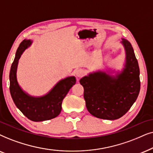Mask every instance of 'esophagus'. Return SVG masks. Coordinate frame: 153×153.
<instances>
[{"label": "esophagus", "instance_id": "obj_1", "mask_svg": "<svg viewBox=\"0 0 153 153\" xmlns=\"http://www.w3.org/2000/svg\"><path fill=\"white\" fill-rule=\"evenodd\" d=\"M84 74H85L84 71H83L82 69H78V70L75 71V75H76V76L78 77V78H80V77L83 76Z\"/></svg>", "mask_w": 153, "mask_h": 153}]
</instances>
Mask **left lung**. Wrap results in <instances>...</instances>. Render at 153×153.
I'll use <instances>...</instances> for the list:
<instances>
[{
	"label": "left lung",
	"mask_w": 153,
	"mask_h": 153,
	"mask_svg": "<svg viewBox=\"0 0 153 153\" xmlns=\"http://www.w3.org/2000/svg\"><path fill=\"white\" fill-rule=\"evenodd\" d=\"M126 52L125 68L111 75L104 71L91 73L80 80L89 113L100 119L123 117L137 99L140 91V70L134 49L128 40L121 42Z\"/></svg>",
	"instance_id": "obj_1"
}]
</instances>
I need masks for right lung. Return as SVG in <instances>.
I'll use <instances>...</instances> for the list:
<instances>
[{
  "instance_id": "1",
  "label": "right lung",
  "mask_w": 153,
  "mask_h": 153,
  "mask_svg": "<svg viewBox=\"0 0 153 153\" xmlns=\"http://www.w3.org/2000/svg\"><path fill=\"white\" fill-rule=\"evenodd\" d=\"M32 43L24 40L20 43L10 72V91L13 100L26 117L34 122L49 120L57 117L62 111L63 99L76 82L74 76L67 77L58 82L47 94L39 97L30 96L18 84L17 70L19 59L24 51Z\"/></svg>"
}]
</instances>
